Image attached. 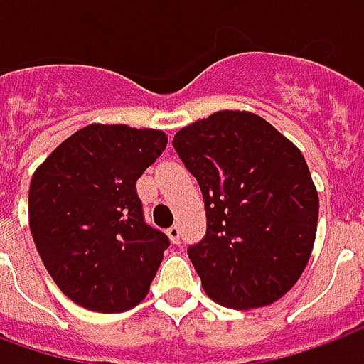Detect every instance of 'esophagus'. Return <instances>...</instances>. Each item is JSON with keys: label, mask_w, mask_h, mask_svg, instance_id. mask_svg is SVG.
I'll return each instance as SVG.
<instances>
[{"label": "esophagus", "mask_w": 364, "mask_h": 364, "mask_svg": "<svg viewBox=\"0 0 364 364\" xmlns=\"http://www.w3.org/2000/svg\"><path fill=\"white\" fill-rule=\"evenodd\" d=\"M166 235L171 238L172 244H180V227L178 225H172L171 229L166 230Z\"/></svg>", "instance_id": "esophagus-1"}]
</instances>
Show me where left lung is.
<instances>
[{
  "label": "left lung",
  "mask_w": 364,
  "mask_h": 364,
  "mask_svg": "<svg viewBox=\"0 0 364 364\" xmlns=\"http://www.w3.org/2000/svg\"><path fill=\"white\" fill-rule=\"evenodd\" d=\"M198 180L208 232L188 256L209 299L229 309L267 306L309 264L318 192L304 156L252 112L223 110L174 135Z\"/></svg>",
  "instance_id": "1"
}]
</instances>
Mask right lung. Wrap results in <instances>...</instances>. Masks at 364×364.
I'll return each mask as SVG.
<instances>
[{"mask_svg": "<svg viewBox=\"0 0 364 364\" xmlns=\"http://www.w3.org/2000/svg\"><path fill=\"white\" fill-rule=\"evenodd\" d=\"M166 141L159 129L91 124L34 172L33 240L55 285L79 306L124 312L149 293L171 240L145 223L135 182Z\"/></svg>", "mask_w": 364, "mask_h": 364, "instance_id": "add662e5", "label": "right lung"}]
</instances>
